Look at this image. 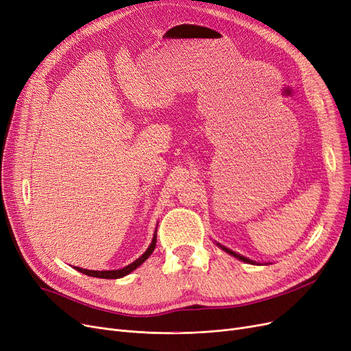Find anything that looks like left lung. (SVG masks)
Returning <instances> with one entry per match:
<instances>
[{"label":"left lung","mask_w":351,"mask_h":351,"mask_svg":"<svg viewBox=\"0 0 351 351\" xmlns=\"http://www.w3.org/2000/svg\"><path fill=\"white\" fill-rule=\"evenodd\" d=\"M219 245V244H218ZM219 247H221L224 252H227V253H230L231 256H234V257H237V258H240V261H243V262H245V263H254L253 261H249L247 257H243V256H240V254H237V253H234L232 250H230V249H227V247H223V245H219Z\"/></svg>","instance_id":"8db88e82"}]
</instances>
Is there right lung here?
<instances>
[{
	"instance_id": "obj_1",
	"label": "right lung",
	"mask_w": 351,
	"mask_h": 351,
	"mask_svg": "<svg viewBox=\"0 0 351 351\" xmlns=\"http://www.w3.org/2000/svg\"><path fill=\"white\" fill-rule=\"evenodd\" d=\"M154 247H156V232H154V236H153V240H152V244L149 245V249L143 253L136 262H133L132 265H128V266H125V267H123V269H119V270H88V269H82V267H76L75 266V269L77 270V271H81V274H84V275H88V276H94V278H101V279H119V278H123V276H125V275H128V274H132V271L134 270V269H137L143 262L146 261V258L153 253V250H154Z\"/></svg>"
}]
</instances>
